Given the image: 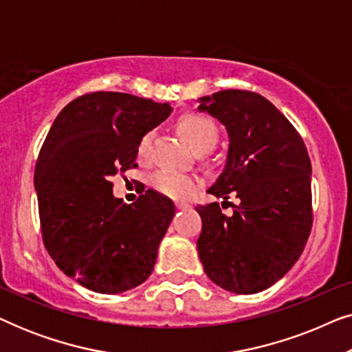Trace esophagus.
Returning <instances> with one entry per match:
<instances>
[{
    "label": "esophagus",
    "mask_w": 352,
    "mask_h": 352,
    "mask_svg": "<svg viewBox=\"0 0 352 352\" xmlns=\"http://www.w3.org/2000/svg\"><path fill=\"white\" fill-rule=\"evenodd\" d=\"M176 208L177 210H186V208H190V205L189 204H184V201H177Z\"/></svg>",
    "instance_id": "obj_1"
}]
</instances>
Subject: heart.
I'll return each mask as SVG.
<instances>
[{
  "instance_id": "obj_1",
  "label": "heart",
  "mask_w": 352,
  "mask_h": 352,
  "mask_svg": "<svg viewBox=\"0 0 352 352\" xmlns=\"http://www.w3.org/2000/svg\"><path fill=\"white\" fill-rule=\"evenodd\" d=\"M177 128L186 139L187 144L194 148V151H210L218 141V129L216 124L210 118L204 117L199 113H187L179 120ZM152 144V133L144 134V138L139 142V157H147L151 151ZM152 186L157 192L168 199L182 200L187 199L192 192L199 186V179L192 175H184V173H177L173 170H158L152 176Z\"/></svg>"
}]
</instances>
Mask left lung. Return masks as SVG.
<instances>
[{
  "label": "left lung",
  "mask_w": 352,
  "mask_h": 352,
  "mask_svg": "<svg viewBox=\"0 0 352 352\" xmlns=\"http://www.w3.org/2000/svg\"><path fill=\"white\" fill-rule=\"evenodd\" d=\"M226 128L228 153L208 194L240 200L226 216L218 201L197 206L205 274L224 290L252 295L274 285L301 256L312 226L311 160L276 105L256 93L224 89L199 100Z\"/></svg>",
  "instance_id": "8db88e82"
}]
</instances>
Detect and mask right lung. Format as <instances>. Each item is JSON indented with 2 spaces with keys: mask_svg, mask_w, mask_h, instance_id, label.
Returning a JSON list of instances; mask_svg holds the SVG:
<instances>
[{
  "mask_svg": "<svg viewBox=\"0 0 352 352\" xmlns=\"http://www.w3.org/2000/svg\"><path fill=\"white\" fill-rule=\"evenodd\" d=\"M171 110L98 91L67 104L47 133L35 168L43 240L57 267L88 290L117 295L153 271L175 204L148 189L126 205L109 179L136 165L144 134Z\"/></svg>",
  "mask_w": 352,
  "mask_h": 352,
  "instance_id": "right-lung-1",
  "label": "right lung"
}]
</instances>
